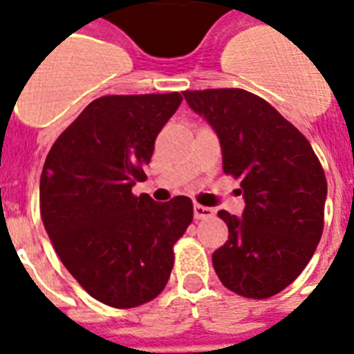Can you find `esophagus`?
I'll use <instances>...</instances> for the list:
<instances>
[{
    "label": "esophagus",
    "instance_id": "34e87169",
    "mask_svg": "<svg viewBox=\"0 0 354 354\" xmlns=\"http://www.w3.org/2000/svg\"><path fill=\"white\" fill-rule=\"evenodd\" d=\"M213 214L214 211L211 209V207L201 206V204H195V206H193V216H195V220H207L211 218Z\"/></svg>",
    "mask_w": 354,
    "mask_h": 354
}]
</instances>
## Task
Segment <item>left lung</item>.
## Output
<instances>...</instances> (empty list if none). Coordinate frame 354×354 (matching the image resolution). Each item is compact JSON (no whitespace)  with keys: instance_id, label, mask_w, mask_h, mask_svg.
<instances>
[{"instance_id":"left-lung-1","label":"left lung","mask_w":354,"mask_h":354,"mask_svg":"<svg viewBox=\"0 0 354 354\" xmlns=\"http://www.w3.org/2000/svg\"><path fill=\"white\" fill-rule=\"evenodd\" d=\"M222 145L225 175L240 180L241 218L227 211L229 240L213 252L222 285L249 299L279 294L304 270L324 229L328 183L310 141L245 89L184 91Z\"/></svg>"}]
</instances>
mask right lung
Masks as SVG:
<instances>
[{
	"instance_id": "add662e5",
	"label": "right lung",
	"mask_w": 354,
	"mask_h": 354,
	"mask_svg": "<svg viewBox=\"0 0 354 354\" xmlns=\"http://www.w3.org/2000/svg\"><path fill=\"white\" fill-rule=\"evenodd\" d=\"M183 96L107 95L93 100L48 152L39 186L41 218L60 261L91 297L136 308L165 290L174 245L193 202L132 193L147 179L157 134Z\"/></svg>"
}]
</instances>
